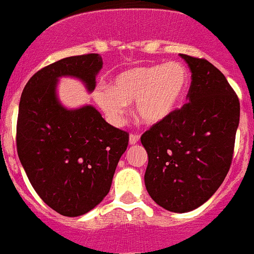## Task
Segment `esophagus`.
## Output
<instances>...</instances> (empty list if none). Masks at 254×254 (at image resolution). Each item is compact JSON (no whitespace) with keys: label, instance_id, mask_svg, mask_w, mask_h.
I'll return each mask as SVG.
<instances>
[{"label":"esophagus","instance_id":"1","mask_svg":"<svg viewBox=\"0 0 254 254\" xmlns=\"http://www.w3.org/2000/svg\"><path fill=\"white\" fill-rule=\"evenodd\" d=\"M139 138H140V136H139V134H136V132H131V134H130V136H129V143L130 144L138 143Z\"/></svg>","mask_w":254,"mask_h":254}]
</instances>
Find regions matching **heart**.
I'll return each instance as SVG.
<instances>
[{
    "instance_id": "obj_1",
    "label": "heart",
    "mask_w": 254,
    "mask_h": 254,
    "mask_svg": "<svg viewBox=\"0 0 254 254\" xmlns=\"http://www.w3.org/2000/svg\"><path fill=\"white\" fill-rule=\"evenodd\" d=\"M189 86V72L177 62L131 68L114 78L110 88L96 92V102L111 122L119 123L129 102H135L141 122L157 124L180 106Z\"/></svg>"
}]
</instances>
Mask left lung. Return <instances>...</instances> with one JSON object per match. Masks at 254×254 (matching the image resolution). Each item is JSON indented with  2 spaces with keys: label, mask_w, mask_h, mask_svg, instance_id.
Instances as JSON below:
<instances>
[{
  "label": "left lung",
  "mask_w": 254,
  "mask_h": 254,
  "mask_svg": "<svg viewBox=\"0 0 254 254\" xmlns=\"http://www.w3.org/2000/svg\"><path fill=\"white\" fill-rule=\"evenodd\" d=\"M180 56L191 70L189 102L140 140L148 153L144 182L150 197L168 211L187 212L206 202L229 172L241 106L215 65Z\"/></svg>",
  "instance_id": "obj_1"
}]
</instances>
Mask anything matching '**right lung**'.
Here are the masks:
<instances>
[{
  "mask_svg": "<svg viewBox=\"0 0 254 254\" xmlns=\"http://www.w3.org/2000/svg\"><path fill=\"white\" fill-rule=\"evenodd\" d=\"M101 68L95 53L54 62L29 79L20 100V162L36 193L61 215H83L104 200L129 144V132L111 127L95 107L67 110L57 99L59 77H77L92 91Z\"/></svg>",
  "mask_w": 254,
  "mask_h": 254,
  "instance_id": "obj_1",
  "label": "right lung"
}]
</instances>
